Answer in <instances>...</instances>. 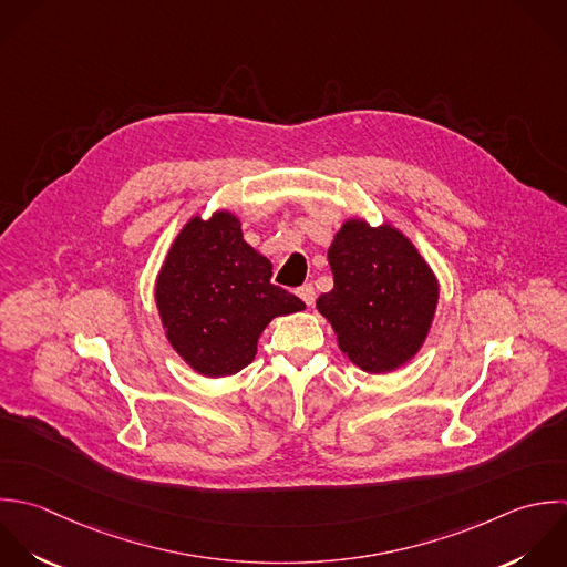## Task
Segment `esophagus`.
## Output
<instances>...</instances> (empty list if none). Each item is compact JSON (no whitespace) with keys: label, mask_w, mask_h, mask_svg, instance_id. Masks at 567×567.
I'll use <instances>...</instances> for the list:
<instances>
[{"label":"esophagus","mask_w":567,"mask_h":567,"mask_svg":"<svg viewBox=\"0 0 567 567\" xmlns=\"http://www.w3.org/2000/svg\"><path fill=\"white\" fill-rule=\"evenodd\" d=\"M298 298L307 305V307H311L313 302H316V289H313V285H302V287H298Z\"/></svg>","instance_id":"obj_1"}]
</instances>
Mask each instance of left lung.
<instances>
[{
  "label": "left lung",
  "instance_id": "left-lung-1",
  "mask_svg": "<svg viewBox=\"0 0 567 567\" xmlns=\"http://www.w3.org/2000/svg\"><path fill=\"white\" fill-rule=\"evenodd\" d=\"M333 289L316 302L340 351L367 373H389L422 349L440 285L417 247L393 225L349 218L329 247Z\"/></svg>",
  "mask_w": 567,
  "mask_h": 567
}]
</instances>
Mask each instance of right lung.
Listing matches in <instances>:
<instances>
[{
	"instance_id": "obj_1",
	"label": "right lung",
	"mask_w": 567,
	"mask_h": 567,
	"mask_svg": "<svg viewBox=\"0 0 567 567\" xmlns=\"http://www.w3.org/2000/svg\"><path fill=\"white\" fill-rule=\"evenodd\" d=\"M172 349L200 375H234L258 351L265 327L305 309L271 285V262L245 243L231 212L194 216L174 238L154 289Z\"/></svg>"
}]
</instances>
